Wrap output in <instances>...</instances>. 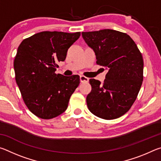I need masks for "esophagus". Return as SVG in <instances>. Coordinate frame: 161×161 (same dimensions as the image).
I'll return each instance as SVG.
<instances>
[{
    "label": "esophagus",
    "instance_id": "1",
    "mask_svg": "<svg viewBox=\"0 0 161 161\" xmlns=\"http://www.w3.org/2000/svg\"><path fill=\"white\" fill-rule=\"evenodd\" d=\"M80 81H81V83L88 82V81H89V78L84 77V76H80Z\"/></svg>",
    "mask_w": 161,
    "mask_h": 161
}]
</instances>
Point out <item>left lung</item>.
<instances>
[{
    "label": "left lung",
    "mask_w": 161,
    "mask_h": 161,
    "mask_svg": "<svg viewBox=\"0 0 161 161\" xmlns=\"http://www.w3.org/2000/svg\"><path fill=\"white\" fill-rule=\"evenodd\" d=\"M94 50L97 64L108 70L103 82L90 79L86 97L89 110L111 120L123 116L137 98L143 80V59L135 42L124 32L104 29L81 32Z\"/></svg>",
    "instance_id": "left-lung-1"
}]
</instances>
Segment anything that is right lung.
Returning <instances> with one entry per match:
<instances>
[{
	"label": "right lung",
	"instance_id": "obj_1",
	"mask_svg": "<svg viewBox=\"0 0 161 161\" xmlns=\"http://www.w3.org/2000/svg\"><path fill=\"white\" fill-rule=\"evenodd\" d=\"M81 32L43 31L23 40L14 59L15 81L27 107L35 116L50 119L67 108L80 76L55 74L68 49Z\"/></svg>",
	"mask_w": 161,
	"mask_h": 161
}]
</instances>
